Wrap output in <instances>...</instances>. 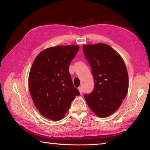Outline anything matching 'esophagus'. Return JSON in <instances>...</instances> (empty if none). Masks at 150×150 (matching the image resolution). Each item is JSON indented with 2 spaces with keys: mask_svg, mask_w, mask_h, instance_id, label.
Returning <instances> with one entry per match:
<instances>
[{
  "mask_svg": "<svg viewBox=\"0 0 150 150\" xmlns=\"http://www.w3.org/2000/svg\"><path fill=\"white\" fill-rule=\"evenodd\" d=\"M78 89H79V93L81 94L83 93V88H82V87H79Z\"/></svg>",
  "mask_w": 150,
  "mask_h": 150,
  "instance_id": "obj_1",
  "label": "esophagus"
}]
</instances>
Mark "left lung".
Here are the masks:
<instances>
[{
	"mask_svg": "<svg viewBox=\"0 0 150 150\" xmlns=\"http://www.w3.org/2000/svg\"><path fill=\"white\" fill-rule=\"evenodd\" d=\"M83 51L93 75V91L85 94L87 105L96 115L105 118L120 107L128 90V75L122 58L108 45H83Z\"/></svg>",
	"mask_w": 150,
	"mask_h": 150,
	"instance_id": "1",
	"label": "left lung"
}]
</instances>
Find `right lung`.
<instances>
[{"mask_svg": "<svg viewBox=\"0 0 150 150\" xmlns=\"http://www.w3.org/2000/svg\"><path fill=\"white\" fill-rule=\"evenodd\" d=\"M79 46L57 45L43 50L30 69L28 85L35 107L42 116L58 121L64 118L79 91L73 86L69 67Z\"/></svg>", "mask_w": 150, "mask_h": 150, "instance_id": "1", "label": "right lung"}]
</instances>
